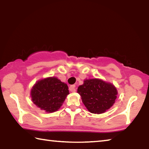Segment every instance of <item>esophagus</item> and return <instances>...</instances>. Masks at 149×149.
<instances>
[{
    "mask_svg": "<svg viewBox=\"0 0 149 149\" xmlns=\"http://www.w3.org/2000/svg\"><path fill=\"white\" fill-rule=\"evenodd\" d=\"M70 91L71 92H75V85H72L69 88Z\"/></svg>",
    "mask_w": 149,
    "mask_h": 149,
    "instance_id": "obj_1",
    "label": "esophagus"
}]
</instances>
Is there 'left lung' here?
<instances>
[{
    "label": "left lung",
    "instance_id": "1",
    "mask_svg": "<svg viewBox=\"0 0 149 149\" xmlns=\"http://www.w3.org/2000/svg\"><path fill=\"white\" fill-rule=\"evenodd\" d=\"M77 93L90 112L102 114L114 104L117 90L112 84L99 79H85L78 87Z\"/></svg>",
    "mask_w": 149,
    "mask_h": 149
}]
</instances>
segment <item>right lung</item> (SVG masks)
<instances>
[{"label": "right lung", "mask_w": 149, "mask_h": 149, "mask_svg": "<svg viewBox=\"0 0 149 149\" xmlns=\"http://www.w3.org/2000/svg\"><path fill=\"white\" fill-rule=\"evenodd\" d=\"M68 94L67 84L53 77L37 81L31 91L32 101L47 112L58 110Z\"/></svg>", "instance_id": "add662e5"}]
</instances>
